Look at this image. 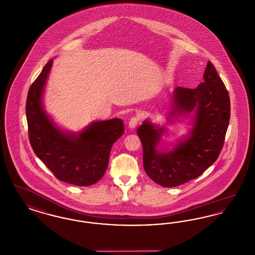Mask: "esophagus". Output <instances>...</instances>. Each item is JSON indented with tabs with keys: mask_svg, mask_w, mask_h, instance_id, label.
I'll return each instance as SVG.
<instances>
[{
	"mask_svg": "<svg viewBox=\"0 0 255 255\" xmlns=\"http://www.w3.org/2000/svg\"><path fill=\"white\" fill-rule=\"evenodd\" d=\"M139 122V118L138 117H132L129 122H128V128L130 129H135V128L137 127V124Z\"/></svg>",
	"mask_w": 255,
	"mask_h": 255,
	"instance_id": "esophagus-1",
	"label": "esophagus"
}]
</instances>
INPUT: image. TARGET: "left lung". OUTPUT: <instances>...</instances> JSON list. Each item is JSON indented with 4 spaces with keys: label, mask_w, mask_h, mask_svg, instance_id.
Listing matches in <instances>:
<instances>
[{
    "label": "left lung",
    "mask_w": 255,
    "mask_h": 255,
    "mask_svg": "<svg viewBox=\"0 0 255 255\" xmlns=\"http://www.w3.org/2000/svg\"><path fill=\"white\" fill-rule=\"evenodd\" d=\"M167 123L189 119L188 135L172 148L164 146L166 127L144 120L137 134L143 145L145 173L165 188L183 185L200 176L218 158L231 117L229 92L211 62L204 72V82L196 89L178 87L173 90ZM162 145V148L158 146Z\"/></svg>",
    "instance_id": "left-lung-1"
}]
</instances>
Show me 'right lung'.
<instances>
[{
    "mask_svg": "<svg viewBox=\"0 0 255 255\" xmlns=\"http://www.w3.org/2000/svg\"><path fill=\"white\" fill-rule=\"evenodd\" d=\"M53 59L28 90L25 112L30 144L37 157L59 180L80 187L97 183L105 174L113 144L125 131L123 120L96 121L78 132L62 129L44 111V87Z\"/></svg>",
    "mask_w": 255,
    "mask_h": 255,
    "instance_id": "obj_1",
    "label": "right lung"
}]
</instances>
